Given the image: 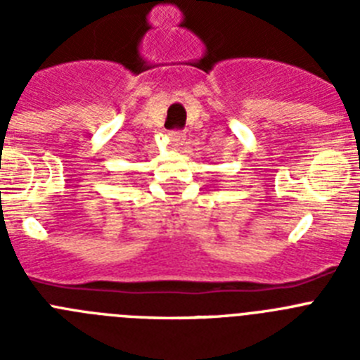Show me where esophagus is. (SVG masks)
<instances>
[{
    "instance_id": "34e87169",
    "label": "esophagus",
    "mask_w": 360,
    "mask_h": 360,
    "mask_svg": "<svg viewBox=\"0 0 360 360\" xmlns=\"http://www.w3.org/2000/svg\"><path fill=\"white\" fill-rule=\"evenodd\" d=\"M184 141H186V135H184L182 131L169 133V144L173 146V148H180V146L184 144Z\"/></svg>"
}]
</instances>
